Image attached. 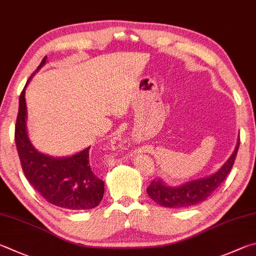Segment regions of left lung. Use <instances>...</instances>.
I'll return each mask as SVG.
<instances>
[{
    "label": "left lung",
    "mask_w": 256,
    "mask_h": 256,
    "mask_svg": "<svg viewBox=\"0 0 256 256\" xmlns=\"http://www.w3.org/2000/svg\"><path fill=\"white\" fill-rule=\"evenodd\" d=\"M238 147L240 140L234 153L222 165V168L212 176L200 178V180L190 181L178 188L165 186L162 180L158 178L156 181H152L147 188V194L156 204L166 208H186L202 202L222 184L230 174L234 165Z\"/></svg>",
    "instance_id": "obj_1"
}]
</instances>
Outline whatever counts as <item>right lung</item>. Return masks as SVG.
<instances>
[{
  "label": "right lung",
  "mask_w": 256,
  "mask_h": 256,
  "mask_svg": "<svg viewBox=\"0 0 256 256\" xmlns=\"http://www.w3.org/2000/svg\"><path fill=\"white\" fill-rule=\"evenodd\" d=\"M46 58L47 56L40 62L37 70L44 65ZM24 90L26 86L19 98L14 140L26 178L44 199L57 207L70 210L96 208L103 198L104 182L90 166V147L65 158H54L36 150L26 135Z\"/></svg>",
  "instance_id": "obj_1"
}]
</instances>
